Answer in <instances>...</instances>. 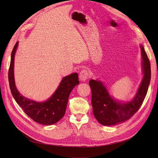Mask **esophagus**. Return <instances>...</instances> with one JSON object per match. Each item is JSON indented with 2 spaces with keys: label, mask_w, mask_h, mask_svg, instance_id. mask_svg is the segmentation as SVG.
Returning <instances> with one entry per match:
<instances>
[{
  "label": "esophagus",
  "mask_w": 158,
  "mask_h": 158,
  "mask_svg": "<svg viewBox=\"0 0 158 158\" xmlns=\"http://www.w3.org/2000/svg\"><path fill=\"white\" fill-rule=\"evenodd\" d=\"M89 77V71L87 69H83L82 70L80 71L79 74V78L81 81H85L88 80Z\"/></svg>",
  "instance_id": "1"
}]
</instances>
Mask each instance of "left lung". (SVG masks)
Returning <instances> with one entry per match:
<instances>
[{
	"instance_id": "8db88e82",
	"label": "left lung",
	"mask_w": 158,
	"mask_h": 158,
	"mask_svg": "<svg viewBox=\"0 0 158 158\" xmlns=\"http://www.w3.org/2000/svg\"><path fill=\"white\" fill-rule=\"evenodd\" d=\"M142 58V71L144 77L138 92L131 101L123 103L110 96L103 82L90 80L89 84L92 89L93 113L98 121L103 125H114L125 122L135 114L146 97L151 79V67L144 47L140 45Z\"/></svg>"
}]
</instances>
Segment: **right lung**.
<instances>
[{
  "label": "right lung",
  "mask_w": 158,
  "mask_h": 158,
  "mask_svg": "<svg viewBox=\"0 0 158 158\" xmlns=\"http://www.w3.org/2000/svg\"><path fill=\"white\" fill-rule=\"evenodd\" d=\"M18 45V42L13 48L8 70V81L11 93L23 111L35 122L44 125H53L64 115L70 94L79 84L78 73H75L64 77L55 93L45 102H37L27 99L18 92L14 82V56Z\"/></svg>",
  "instance_id": "right-lung-1"
}]
</instances>
